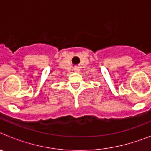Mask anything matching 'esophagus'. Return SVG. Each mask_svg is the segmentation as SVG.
Instances as JSON below:
<instances>
[{
	"mask_svg": "<svg viewBox=\"0 0 151 151\" xmlns=\"http://www.w3.org/2000/svg\"><path fill=\"white\" fill-rule=\"evenodd\" d=\"M73 70H74V72H76V73H78V72H79V68L75 67L74 69H73Z\"/></svg>",
	"mask_w": 151,
	"mask_h": 151,
	"instance_id": "obj_1",
	"label": "esophagus"
}]
</instances>
